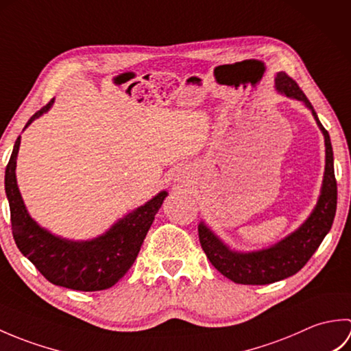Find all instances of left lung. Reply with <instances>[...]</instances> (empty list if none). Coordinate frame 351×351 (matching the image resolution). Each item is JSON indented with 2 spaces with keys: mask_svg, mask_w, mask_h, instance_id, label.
Masks as SVG:
<instances>
[{
  "mask_svg": "<svg viewBox=\"0 0 351 351\" xmlns=\"http://www.w3.org/2000/svg\"><path fill=\"white\" fill-rule=\"evenodd\" d=\"M274 87L278 93L287 98L303 102L324 136L326 166L322 190L317 205L309 217L280 241L268 245L265 249L241 252L230 249L205 221L199 223V240L205 255L217 270L235 283L243 285H267L295 274L304 267L314 255L324 237L329 234L337 213L338 189L333 170V151L329 132L319 122L312 104L308 101L300 87L291 80L285 72H279L274 78Z\"/></svg>",
  "mask_w": 351,
  "mask_h": 351,
  "instance_id": "left-lung-1",
  "label": "left lung"
}]
</instances>
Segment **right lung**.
<instances>
[{"mask_svg": "<svg viewBox=\"0 0 351 351\" xmlns=\"http://www.w3.org/2000/svg\"><path fill=\"white\" fill-rule=\"evenodd\" d=\"M52 104L54 99L33 114L25 128L48 113ZM19 146L21 136L5 167L4 187L10 206L13 238L22 255L32 261L37 270L54 285L77 291H101L113 287L136 261L155 214L169 193L160 191L92 240H68L40 226L27 211L16 181Z\"/></svg>", "mask_w": 351, "mask_h": 351, "instance_id": "right-lung-1", "label": "right lung"}]
</instances>
